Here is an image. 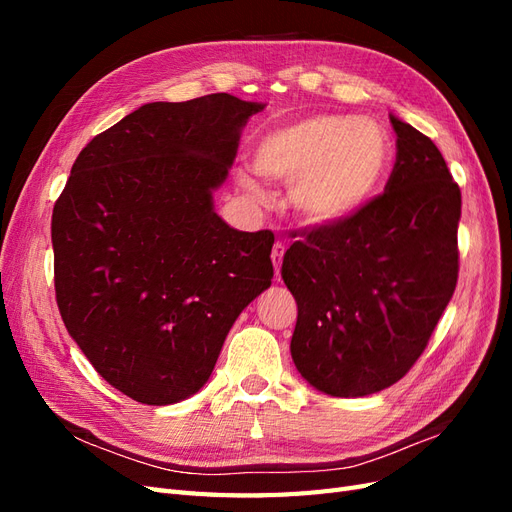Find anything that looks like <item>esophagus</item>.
Listing matches in <instances>:
<instances>
[{"label": "esophagus", "instance_id": "34e87169", "mask_svg": "<svg viewBox=\"0 0 512 512\" xmlns=\"http://www.w3.org/2000/svg\"><path fill=\"white\" fill-rule=\"evenodd\" d=\"M271 260H273V267H275V277H280V269H282V260H284V245L277 241L271 250Z\"/></svg>", "mask_w": 512, "mask_h": 512}]
</instances>
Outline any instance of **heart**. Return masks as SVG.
I'll return each instance as SVG.
<instances>
[{
  "label": "heart",
  "mask_w": 512,
  "mask_h": 512,
  "mask_svg": "<svg viewBox=\"0 0 512 512\" xmlns=\"http://www.w3.org/2000/svg\"><path fill=\"white\" fill-rule=\"evenodd\" d=\"M391 156L389 134L380 123L316 115L262 136L254 168L271 181L292 183L290 200L303 220L337 224L378 194L389 175ZM239 183L250 194H260L254 177L241 173Z\"/></svg>",
  "instance_id": "heart-1"
}]
</instances>
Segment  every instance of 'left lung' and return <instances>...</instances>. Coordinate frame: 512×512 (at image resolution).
<instances>
[{
	"label": "left lung",
	"instance_id": "1",
	"mask_svg": "<svg viewBox=\"0 0 512 512\" xmlns=\"http://www.w3.org/2000/svg\"><path fill=\"white\" fill-rule=\"evenodd\" d=\"M391 123L397 158L384 192L344 222L301 232L282 265L299 307L292 361L333 397L404 378L457 286L459 185L429 136Z\"/></svg>",
	"mask_w": 512,
	"mask_h": 512
}]
</instances>
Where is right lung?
Instances as JSON below:
<instances>
[{"mask_svg":"<svg viewBox=\"0 0 512 512\" xmlns=\"http://www.w3.org/2000/svg\"><path fill=\"white\" fill-rule=\"evenodd\" d=\"M262 104L151 102L87 143L53 207L61 320L98 374L147 406L194 395L232 322L273 280V232L213 211Z\"/></svg>","mask_w":512,"mask_h":512,"instance_id":"obj_1","label":"right lung"}]
</instances>
